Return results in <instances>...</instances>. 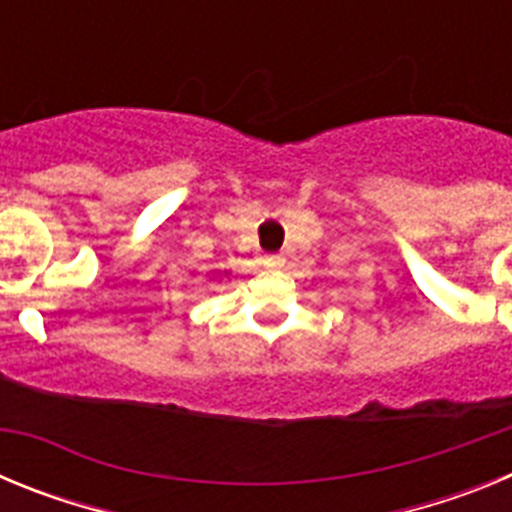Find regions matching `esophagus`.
Here are the masks:
<instances>
[{"label":"esophagus","mask_w":512,"mask_h":512,"mask_svg":"<svg viewBox=\"0 0 512 512\" xmlns=\"http://www.w3.org/2000/svg\"><path fill=\"white\" fill-rule=\"evenodd\" d=\"M266 266H271V269H279V266H284V256H279V253H271V256H266Z\"/></svg>","instance_id":"obj_1"}]
</instances>
